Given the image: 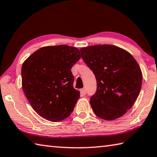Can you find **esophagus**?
I'll use <instances>...</instances> for the list:
<instances>
[{"instance_id": "34e87169", "label": "esophagus", "mask_w": 157, "mask_h": 157, "mask_svg": "<svg viewBox=\"0 0 157 157\" xmlns=\"http://www.w3.org/2000/svg\"><path fill=\"white\" fill-rule=\"evenodd\" d=\"M81 93L83 94V95H85V94L86 93V88H82V89H81Z\"/></svg>"}]
</instances>
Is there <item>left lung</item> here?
Masks as SVG:
<instances>
[{
  "instance_id": "obj_1",
  "label": "left lung",
  "mask_w": 157,
  "mask_h": 157,
  "mask_svg": "<svg viewBox=\"0 0 157 157\" xmlns=\"http://www.w3.org/2000/svg\"><path fill=\"white\" fill-rule=\"evenodd\" d=\"M80 51L97 79V91L90 99L94 113L107 121L121 117L140 93L143 77L137 62L115 45H94L81 48Z\"/></svg>"
}]
</instances>
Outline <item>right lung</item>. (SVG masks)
Listing matches in <instances>:
<instances>
[{"mask_svg":"<svg viewBox=\"0 0 157 157\" xmlns=\"http://www.w3.org/2000/svg\"><path fill=\"white\" fill-rule=\"evenodd\" d=\"M80 58L78 49L62 44L42 47L23 62L22 89L40 116L59 121L73 112L80 93L73 86L71 70Z\"/></svg>","mask_w":157,"mask_h":157,"instance_id":"1","label":"right lung"}]
</instances>
